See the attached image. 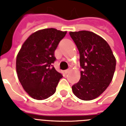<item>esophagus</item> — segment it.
Wrapping results in <instances>:
<instances>
[{
  "instance_id": "1",
  "label": "esophagus",
  "mask_w": 126,
  "mask_h": 126,
  "mask_svg": "<svg viewBox=\"0 0 126 126\" xmlns=\"http://www.w3.org/2000/svg\"><path fill=\"white\" fill-rule=\"evenodd\" d=\"M70 69H67V70H65L64 72H65V74H68V72H70Z\"/></svg>"
}]
</instances>
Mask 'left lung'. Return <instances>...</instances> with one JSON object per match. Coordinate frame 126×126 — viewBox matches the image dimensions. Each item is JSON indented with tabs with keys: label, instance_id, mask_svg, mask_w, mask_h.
<instances>
[{
	"label": "left lung",
	"instance_id": "1",
	"mask_svg": "<svg viewBox=\"0 0 126 126\" xmlns=\"http://www.w3.org/2000/svg\"><path fill=\"white\" fill-rule=\"evenodd\" d=\"M79 52L83 71L80 79L72 87L76 96L92 100L102 94L113 79L116 59L106 40L92 32H70Z\"/></svg>",
	"mask_w": 126,
	"mask_h": 126
}]
</instances>
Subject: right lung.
I'll return each instance as SVG.
<instances>
[{"mask_svg":"<svg viewBox=\"0 0 126 126\" xmlns=\"http://www.w3.org/2000/svg\"><path fill=\"white\" fill-rule=\"evenodd\" d=\"M66 33L55 28L40 30L28 37L17 54V76L33 99L45 100L56 92L63 76L52 65L56 60L54 52Z\"/></svg>","mask_w":126,"mask_h":126,"instance_id":"1","label":"right lung"}]
</instances>
